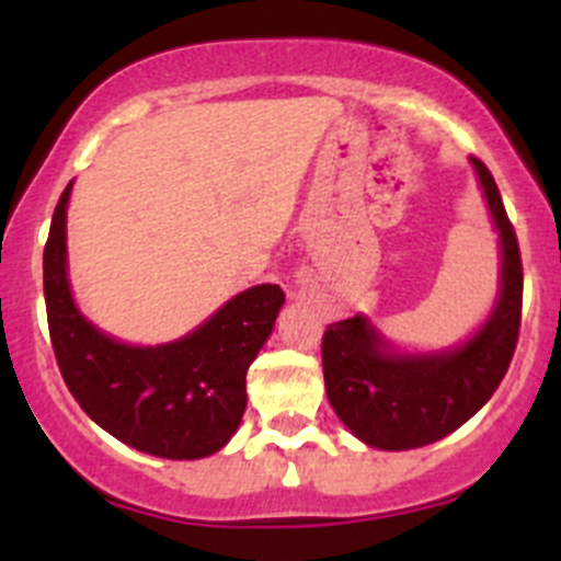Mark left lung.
<instances>
[{
    "mask_svg": "<svg viewBox=\"0 0 561 561\" xmlns=\"http://www.w3.org/2000/svg\"><path fill=\"white\" fill-rule=\"evenodd\" d=\"M500 230L502 285L494 312L461 347L445 353H393L366 317L328 325L322 375L333 412L344 426L380 450L437 443L467 423L500 388L522 328L524 271L516 230L489 168L469 157Z\"/></svg>",
    "mask_w": 561,
    "mask_h": 561,
    "instance_id": "obj_1",
    "label": "left lung"
}]
</instances>
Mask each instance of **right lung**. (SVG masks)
I'll return each mask as SVG.
<instances>
[{"instance_id":"add662e5","label":"right lung","mask_w":561,"mask_h":561,"mask_svg":"<svg viewBox=\"0 0 561 561\" xmlns=\"http://www.w3.org/2000/svg\"><path fill=\"white\" fill-rule=\"evenodd\" d=\"M56 203L43 252L50 344L67 388L107 434L160 458H203L228 445L247 410V369L285 304L279 285L239 293L179 342L133 347L78 312L67 282L65 219Z\"/></svg>"}]
</instances>
